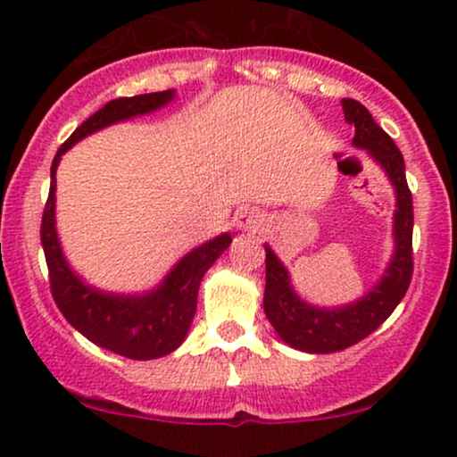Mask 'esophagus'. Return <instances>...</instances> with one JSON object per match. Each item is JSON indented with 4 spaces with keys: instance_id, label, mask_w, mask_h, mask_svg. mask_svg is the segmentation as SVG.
Wrapping results in <instances>:
<instances>
[{
    "instance_id": "34e87169",
    "label": "esophagus",
    "mask_w": 457,
    "mask_h": 457,
    "mask_svg": "<svg viewBox=\"0 0 457 457\" xmlns=\"http://www.w3.org/2000/svg\"><path fill=\"white\" fill-rule=\"evenodd\" d=\"M234 221H236V225H238L240 229H246V232H262V229L266 228L264 214L258 212V211H240V212H236Z\"/></svg>"
}]
</instances>
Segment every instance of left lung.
<instances>
[{
	"mask_svg": "<svg viewBox=\"0 0 457 457\" xmlns=\"http://www.w3.org/2000/svg\"><path fill=\"white\" fill-rule=\"evenodd\" d=\"M344 118L354 127V148L367 150L395 188L393 251L389 266L371 290L354 303L339 307H316L303 301L292 287L290 272L269 245L266 249L264 313L277 335L301 353L328 354L359 344L400 305L412 279V195L406 182L403 156L371 113L353 98H344Z\"/></svg>",
	"mask_w": 457,
	"mask_h": 457,
	"instance_id": "8db88e82",
	"label": "left lung"
}]
</instances>
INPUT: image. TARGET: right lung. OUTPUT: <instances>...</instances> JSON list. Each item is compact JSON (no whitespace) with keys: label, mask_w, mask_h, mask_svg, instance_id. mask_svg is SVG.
Here are the masks:
<instances>
[{"label":"right lung","mask_w":457,"mask_h":457,"mask_svg":"<svg viewBox=\"0 0 457 457\" xmlns=\"http://www.w3.org/2000/svg\"><path fill=\"white\" fill-rule=\"evenodd\" d=\"M174 90H165L115 98L90 115L57 150L54 165H51L49 199H46L43 225H40V243H43L46 266H49L51 295L62 316L92 344L135 361L159 359V356L174 353L178 345L185 342L197 309L199 283L232 243V236L228 232L219 234L217 238L188 251L185 258L176 262L174 269L167 272L165 279L148 292L113 295V292L98 290L71 269L62 251L55 229V171L62 154L71 150L77 141L135 115L156 112L174 101Z\"/></svg>","instance_id":"add662e5"}]
</instances>
